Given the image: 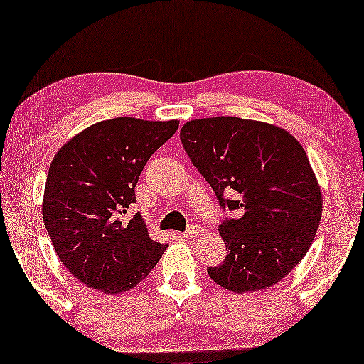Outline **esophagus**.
Segmentation results:
<instances>
[{"mask_svg":"<svg viewBox=\"0 0 364 364\" xmlns=\"http://www.w3.org/2000/svg\"><path fill=\"white\" fill-rule=\"evenodd\" d=\"M201 232H203V229L200 228V225H190V228L183 232L182 234V237H186V238H190V237H195V235H200Z\"/></svg>","mask_w":364,"mask_h":364,"instance_id":"1","label":"esophagus"}]
</instances>
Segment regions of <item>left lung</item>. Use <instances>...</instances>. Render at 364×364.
<instances>
[{
  "mask_svg": "<svg viewBox=\"0 0 364 364\" xmlns=\"http://www.w3.org/2000/svg\"><path fill=\"white\" fill-rule=\"evenodd\" d=\"M181 141L219 206L240 214L219 225L228 255L208 267L210 277L235 294L282 281L306 255L323 211L303 146L281 127L229 116L183 124Z\"/></svg>",
  "mask_w": 364,
  "mask_h": 364,
  "instance_id": "left-lung-1",
  "label": "left lung"
}]
</instances>
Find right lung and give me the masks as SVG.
<instances>
[{
  "label": "right lung",
  "mask_w": 364,
  "mask_h": 364,
  "mask_svg": "<svg viewBox=\"0 0 364 364\" xmlns=\"http://www.w3.org/2000/svg\"><path fill=\"white\" fill-rule=\"evenodd\" d=\"M178 121L116 117L93 124L56 153L45 186L43 221L63 264L88 287L116 295L134 289L168 248L139 213L135 186Z\"/></svg>",
  "instance_id": "add662e5"
}]
</instances>
